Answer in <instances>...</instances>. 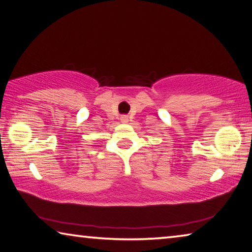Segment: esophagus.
Masks as SVG:
<instances>
[{
    "label": "esophagus",
    "instance_id": "34e87169",
    "mask_svg": "<svg viewBox=\"0 0 252 252\" xmlns=\"http://www.w3.org/2000/svg\"><path fill=\"white\" fill-rule=\"evenodd\" d=\"M128 121H129L128 117L125 116V115H124V116L121 117V122H122L123 124H127V123H128Z\"/></svg>",
    "mask_w": 252,
    "mask_h": 252
}]
</instances>
